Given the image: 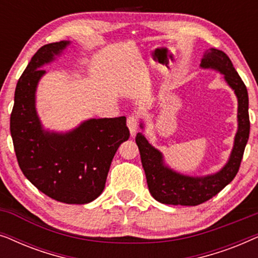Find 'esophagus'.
Returning <instances> with one entry per match:
<instances>
[{
    "label": "esophagus",
    "instance_id": "1",
    "mask_svg": "<svg viewBox=\"0 0 258 258\" xmlns=\"http://www.w3.org/2000/svg\"><path fill=\"white\" fill-rule=\"evenodd\" d=\"M126 125H128L132 136H135L137 126H139V117H137V115H130L128 119H126Z\"/></svg>",
    "mask_w": 258,
    "mask_h": 258
}]
</instances>
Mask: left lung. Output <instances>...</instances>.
Returning a JSON list of instances; mask_svg holds the SVG:
<instances>
[{
  "label": "left lung",
  "instance_id": "1",
  "mask_svg": "<svg viewBox=\"0 0 258 258\" xmlns=\"http://www.w3.org/2000/svg\"><path fill=\"white\" fill-rule=\"evenodd\" d=\"M202 68H211L224 75V80L234 89L238 101V129L235 136L234 148L228 163L214 175L204 177L181 175L165 167L163 155L151 146L144 135H136V144L141 154L142 167L146 172L148 188L151 196L158 202L172 206H199L217 195L227 186L238 172L249 140V97L248 90L228 55L218 49L211 48L204 52ZM141 128L143 125L141 124Z\"/></svg>",
  "mask_w": 258,
  "mask_h": 258
}]
</instances>
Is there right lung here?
I'll return each instance as SVG.
<instances>
[{
	"instance_id": "add662e5",
	"label": "right lung",
	"mask_w": 258,
	"mask_h": 258,
	"mask_svg": "<svg viewBox=\"0 0 258 258\" xmlns=\"http://www.w3.org/2000/svg\"><path fill=\"white\" fill-rule=\"evenodd\" d=\"M70 43L45 44L36 51L16 84L10 115V134L23 175L50 199L86 204L103 191L111 161L130 133L124 116L91 118L66 134L42 129L35 109L41 67L51 62Z\"/></svg>"
}]
</instances>
